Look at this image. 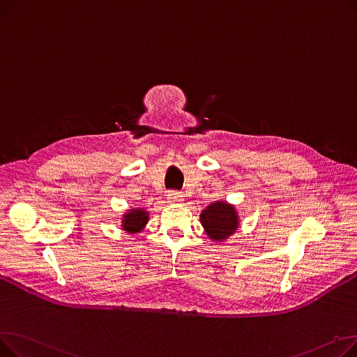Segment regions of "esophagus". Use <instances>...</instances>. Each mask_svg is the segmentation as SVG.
<instances>
[{"label":"esophagus","instance_id":"obj_1","mask_svg":"<svg viewBox=\"0 0 357 357\" xmlns=\"http://www.w3.org/2000/svg\"><path fill=\"white\" fill-rule=\"evenodd\" d=\"M166 198H167L169 202H172V204H179V202L183 201V195L178 191H167Z\"/></svg>","mask_w":357,"mask_h":357}]
</instances>
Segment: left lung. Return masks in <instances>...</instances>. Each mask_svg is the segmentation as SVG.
I'll list each match as a JSON object with an SVG mask.
<instances>
[{
  "instance_id": "1",
  "label": "left lung",
  "mask_w": 357,
  "mask_h": 357,
  "mask_svg": "<svg viewBox=\"0 0 357 357\" xmlns=\"http://www.w3.org/2000/svg\"><path fill=\"white\" fill-rule=\"evenodd\" d=\"M201 222L213 240H224L237 229V214L233 205L226 202H214L205 208L201 215Z\"/></svg>"
}]
</instances>
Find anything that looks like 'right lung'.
I'll return each instance as SVG.
<instances>
[{"label": "right lung", "mask_w": 357, "mask_h": 357, "mask_svg": "<svg viewBox=\"0 0 357 357\" xmlns=\"http://www.w3.org/2000/svg\"><path fill=\"white\" fill-rule=\"evenodd\" d=\"M146 222H147V213L140 208H136L124 215L123 229L128 233H139L144 227Z\"/></svg>", "instance_id": "add662e5"}]
</instances>
